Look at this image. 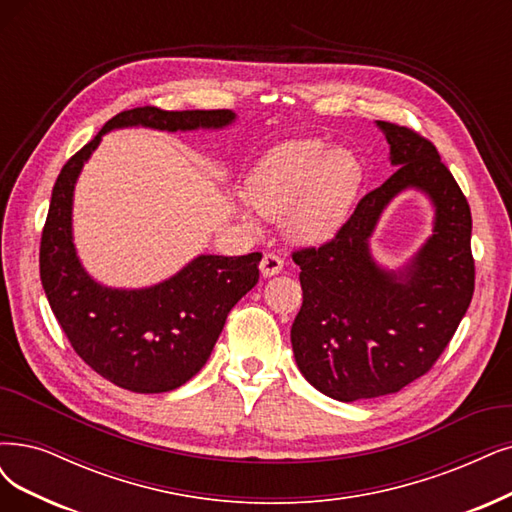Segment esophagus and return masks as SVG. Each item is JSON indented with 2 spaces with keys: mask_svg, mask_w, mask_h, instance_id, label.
<instances>
[{
  "mask_svg": "<svg viewBox=\"0 0 512 512\" xmlns=\"http://www.w3.org/2000/svg\"><path fill=\"white\" fill-rule=\"evenodd\" d=\"M261 274L263 276H274L278 272H282V268H285V259H282L280 255L276 253H266L261 259Z\"/></svg>",
  "mask_w": 512,
  "mask_h": 512,
  "instance_id": "obj_1",
  "label": "esophagus"
}]
</instances>
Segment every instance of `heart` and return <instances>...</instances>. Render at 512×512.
<instances>
[{
	"instance_id": "heart-1",
	"label": "heart",
	"mask_w": 512,
	"mask_h": 512,
	"mask_svg": "<svg viewBox=\"0 0 512 512\" xmlns=\"http://www.w3.org/2000/svg\"><path fill=\"white\" fill-rule=\"evenodd\" d=\"M363 181V166L350 149L318 139L272 147L246 177L244 196L261 217H285L299 242H320L335 234Z\"/></svg>"
}]
</instances>
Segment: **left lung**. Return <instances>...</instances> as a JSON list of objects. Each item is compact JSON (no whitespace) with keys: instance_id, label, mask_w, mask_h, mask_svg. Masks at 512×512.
Returning <instances> with one entry per match:
<instances>
[{"instance_id":"8db88e82","label":"left lung","mask_w":512,"mask_h":512,"mask_svg":"<svg viewBox=\"0 0 512 512\" xmlns=\"http://www.w3.org/2000/svg\"><path fill=\"white\" fill-rule=\"evenodd\" d=\"M396 173L365 194L335 236L291 253L304 304L291 327L306 380L335 401L392 394L426 375L449 346L475 293L472 217L458 181L432 141L377 122ZM420 186L438 206L435 234L407 273L377 269L366 238L383 206Z\"/></svg>"}]
</instances>
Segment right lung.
<instances>
[{
  "label": "right lung",
  "instance_id": "1",
  "mask_svg": "<svg viewBox=\"0 0 512 512\" xmlns=\"http://www.w3.org/2000/svg\"><path fill=\"white\" fill-rule=\"evenodd\" d=\"M230 109L166 111L135 107L113 116L61 168L52 187L40 244V278L48 304L82 361L130 392H168L204 367L225 318L259 280L261 253L200 255L177 276L143 291L107 289L80 266L71 242V196L82 164L111 128H219Z\"/></svg>",
  "mask_w": 512,
  "mask_h": 512
}]
</instances>
